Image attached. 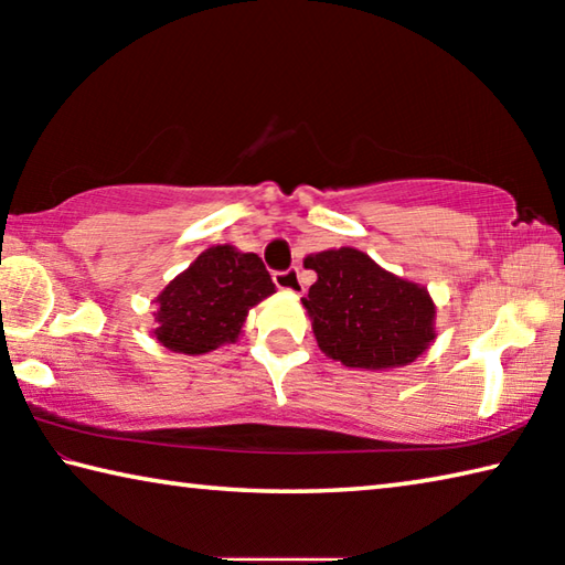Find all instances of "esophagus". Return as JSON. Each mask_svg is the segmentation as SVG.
<instances>
[{"label": "esophagus", "instance_id": "esophagus-1", "mask_svg": "<svg viewBox=\"0 0 565 565\" xmlns=\"http://www.w3.org/2000/svg\"><path fill=\"white\" fill-rule=\"evenodd\" d=\"M274 284L279 286L284 291H296L299 294L303 289V281H301V271L291 266V269H284V271H274Z\"/></svg>", "mask_w": 565, "mask_h": 565}]
</instances>
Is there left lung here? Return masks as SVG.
Listing matches in <instances>:
<instances>
[{"instance_id": "1", "label": "left lung", "mask_w": 565, "mask_h": 565, "mask_svg": "<svg viewBox=\"0 0 565 565\" xmlns=\"http://www.w3.org/2000/svg\"><path fill=\"white\" fill-rule=\"evenodd\" d=\"M303 266L319 276L301 299L313 337L343 366H406L434 341L436 306L424 286L398 279L349 246L313 254Z\"/></svg>"}]
</instances>
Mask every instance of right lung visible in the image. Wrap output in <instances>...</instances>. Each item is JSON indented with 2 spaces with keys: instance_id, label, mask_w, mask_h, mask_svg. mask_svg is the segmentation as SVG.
I'll return each instance as SVG.
<instances>
[{
  "instance_id": "1",
  "label": "right lung",
  "mask_w": 565,
  "mask_h": 565,
  "mask_svg": "<svg viewBox=\"0 0 565 565\" xmlns=\"http://www.w3.org/2000/svg\"><path fill=\"white\" fill-rule=\"evenodd\" d=\"M274 294L256 254L212 246L159 294L157 339L179 353H206L236 341L252 306Z\"/></svg>"
}]
</instances>
